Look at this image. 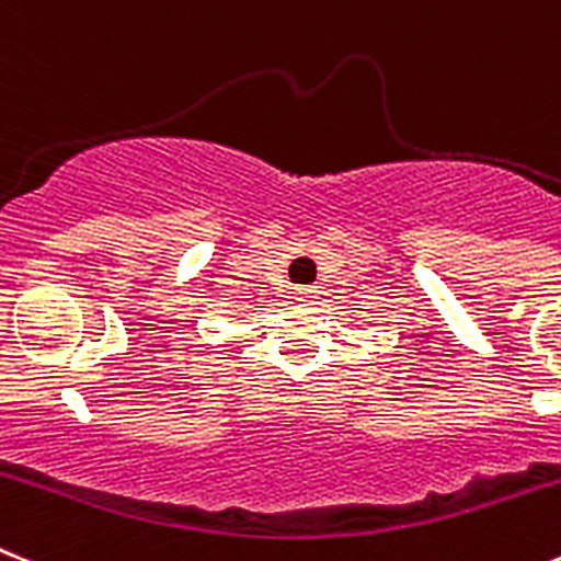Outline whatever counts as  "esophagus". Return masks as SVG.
Wrapping results in <instances>:
<instances>
[{
  "instance_id": "1",
  "label": "esophagus",
  "mask_w": 561,
  "mask_h": 561,
  "mask_svg": "<svg viewBox=\"0 0 561 561\" xmlns=\"http://www.w3.org/2000/svg\"><path fill=\"white\" fill-rule=\"evenodd\" d=\"M314 298H318V289H314V286H300V289L295 291V300H300V304H312Z\"/></svg>"
}]
</instances>
